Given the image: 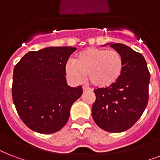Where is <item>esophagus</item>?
<instances>
[{"mask_svg":"<svg viewBox=\"0 0 160 160\" xmlns=\"http://www.w3.org/2000/svg\"><path fill=\"white\" fill-rule=\"evenodd\" d=\"M90 89H89L88 87H86V86H83V91L84 92H86V91H90Z\"/></svg>","mask_w":160,"mask_h":160,"instance_id":"1","label":"esophagus"}]
</instances>
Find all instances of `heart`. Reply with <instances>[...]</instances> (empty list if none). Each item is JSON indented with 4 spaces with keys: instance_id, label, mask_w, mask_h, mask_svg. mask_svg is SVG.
Masks as SVG:
<instances>
[{
    "instance_id": "1",
    "label": "heart",
    "mask_w": 160,
    "mask_h": 160,
    "mask_svg": "<svg viewBox=\"0 0 160 160\" xmlns=\"http://www.w3.org/2000/svg\"><path fill=\"white\" fill-rule=\"evenodd\" d=\"M123 58L115 51L90 47L80 51L65 66L68 77L81 83L85 74L88 81L97 88L109 87L116 82L123 70Z\"/></svg>"
}]
</instances>
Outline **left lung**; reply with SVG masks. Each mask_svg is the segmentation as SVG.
<instances>
[{
	"mask_svg": "<svg viewBox=\"0 0 160 160\" xmlns=\"http://www.w3.org/2000/svg\"><path fill=\"white\" fill-rule=\"evenodd\" d=\"M109 45L121 55L123 70L114 84L95 90L92 117L105 131L120 133L133 126L144 113L149 100L150 75L141 54L124 44Z\"/></svg>",
	"mask_w": 160,
	"mask_h": 160,
	"instance_id": "left-lung-1",
	"label": "left lung"
}]
</instances>
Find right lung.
<instances>
[{
  "mask_svg": "<svg viewBox=\"0 0 160 160\" xmlns=\"http://www.w3.org/2000/svg\"><path fill=\"white\" fill-rule=\"evenodd\" d=\"M75 47H46L30 51L14 68L12 99L26 126L41 134L59 131L67 123L70 107L82 86L66 82L65 65Z\"/></svg>",
  "mask_w": 160,
  "mask_h": 160,
  "instance_id": "add662e5",
  "label": "right lung"
}]
</instances>
